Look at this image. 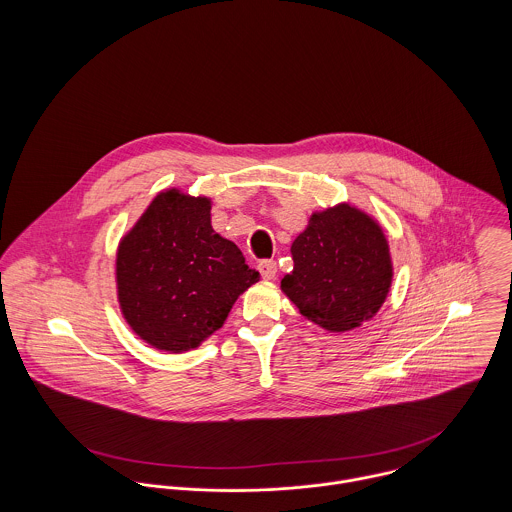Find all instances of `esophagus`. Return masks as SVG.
<instances>
[{
    "mask_svg": "<svg viewBox=\"0 0 512 512\" xmlns=\"http://www.w3.org/2000/svg\"><path fill=\"white\" fill-rule=\"evenodd\" d=\"M258 270H260V274H262L264 280H274V278H276V272H278V266H276L274 260H262V262L258 264Z\"/></svg>",
    "mask_w": 512,
    "mask_h": 512,
    "instance_id": "esophagus-1",
    "label": "esophagus"
}]
</instances>
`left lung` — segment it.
<instances>
[{"label":"left lung","mask_w":512,"mask_h":512,"mask_svg":"<svg viewBox=\"0 0 512 512\" xmlns=\"http://www.w3.org/2000/svg\"><path fill=\"white\" fill-rule=\"evenodd\" d=\"M292 258L282 290L303 317L327 331L359 327L380 309L392 284L382 228L347 203L313 213L293 240Z\"/></svg>","instance_id":"left-lung-1"}]
</instances>
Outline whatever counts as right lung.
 Wrapping results in <instances>:
<instances>
[{
	"instance_id": "right-lung-1",
	"label": "right lung",
	"mask_w": 512,
	"mask_h": 512,
	"mask_svg": "<svg viewBox=\"0 0 512 512\" xmlns=\"http://www.w3.org/2000/svg\"><path fill=\"white\" fill-rule=\"evenodd\" d=\"M238 246L211 226V199L159 193L122 238L116 284L128 325L159 351L199 347L256 284Z\"/></svg>"
}]
</instances>
